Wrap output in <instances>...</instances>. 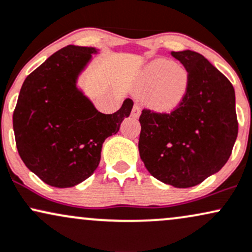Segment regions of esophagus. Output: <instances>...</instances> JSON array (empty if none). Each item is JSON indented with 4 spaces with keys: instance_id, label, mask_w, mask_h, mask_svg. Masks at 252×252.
<instances>
[{
    "instance_id": "esophagus-1",
    "label": "esophagus",
    "mask_w": 252,
    "mask_h": 252,
    "mask_svg": "<svg viewBox=\"0 0 252 252\" xmlns=\"http://www.w3.org/2000/svg\"><path fill=\"white\" fill-rule=\"evenodd\" d=\"M140 112H141L140 106H139V105H134V106H133V109H132V117L138 118L139 115H140Z\"/></svg>"
}]
</instances>
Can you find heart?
I'll list each match as a JSON object with an SVG mask.
<instances>
[{
    "label": "heart",
    "instance_id": "b5f03b06",
    "mask_svg": "<svg viewBox=\"0 0 252 252\" xmlns=\"http://www.w3.org/2000/svg\"><path fill=\"white\" fill-rule=\"evenodd\" d=\"M189 82V70L167 59L152 61L143 73L144 90L150 92L149 102L158 112L178 107L188 93Z\"/></svg>",
    "mask_w": 252,
    "mask_h": 252
}]
</instances>
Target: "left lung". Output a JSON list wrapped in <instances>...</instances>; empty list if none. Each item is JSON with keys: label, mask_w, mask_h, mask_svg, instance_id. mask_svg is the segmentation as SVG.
Masks as SVG:
<instances>
[{"label": "left lung", "mask_w": 252, "mask_h": 252, "mask_svg": "<svg viewBox=\"0 0 252 252\" xmlns=\"http://www.w3.org/2000/svg\"><path fill=\"white\" fill-rule=\"evenodd\" d=\"M171 55L189 70L188 93L170 113L141 111L138 146L155 178L186 189L218 172L231 156L238 134L235 90L199 53L183 50Z\"/></svg>", "instance_id": "8db88e82"}]
</instances>
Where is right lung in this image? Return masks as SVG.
I'll list each match as a JSON object with an SVG mask.
<instances>
[{
    "label": "right lung",
    "mask_w": 252,
    "mask_h": 252,
    "mask_svg": "<svg viewBox=\"0 0 252 252\" xmlns=\"http://www.w3.org/2000/svg\"><path fill=\"white\" fill-rule=\"evenodd\" d=\"M93 47L69 44L27 76L13 114L15 141L26 166L43 183L72 188L96 170L106 138L131 114L126 99L119 111L103 114L76 88Z\"/></svg>",
    "instance_id": "1"
}]
</instances>
